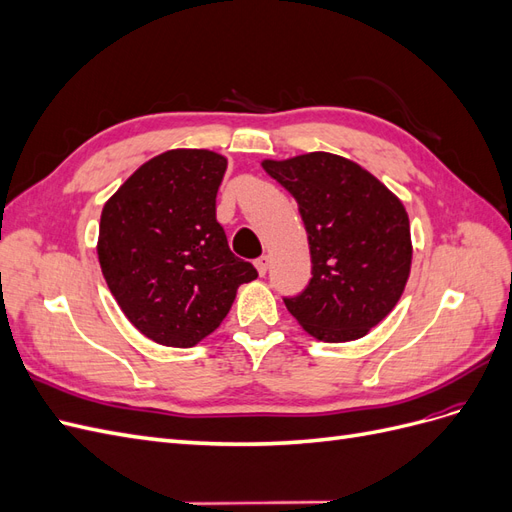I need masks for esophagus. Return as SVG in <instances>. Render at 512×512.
<instances>
[{
	"instance_id": "34e87169",
	"label": "esophagus",
	"mask_w": 512,
	"mask_h": 512,
	"mask_svg": "<svg viewBox=\"0 0 512 512\" xmlns=\"http://www.w3.org/2000/svg\"><path fill=\"white\" fill-rule=\"evenodd\" d=\"M256 269H258V275H267V271H269V256H260L256 260Z\"/></svg>"
}]
</instances>
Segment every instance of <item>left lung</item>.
<instances>
[{
  "label": "left lung",
  "instance_id": "left-lung-1",
  "mask_svg": "<svg viewBox=\"0 0 512 512\" xmlns=\"http://www.w3.org/2000/svg\"><path fill=\"white\" fill-rule=\"evenodd\" d=\"M262 168L294 196L307 230L312 280L288 312L322 342H352L391 314L412 262L401 200L365 168L314 151Z\"/></svg>",
  "mask_w": 512,
  "mask_h": 512
}]
</instances>
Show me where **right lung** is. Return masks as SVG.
Instances as JSON below:
<instances>
[{"label":"right lung","mask_w":512,"mask_h":512,"mask_svg":"<svg viewBox=\"0 0 512 512\" xmlns=\"http://www.w3.org/2000/svg\"><path fill=\"white\" fill-rule=\"evenodd\" d=\"M226 158L173 149L108 198L98 258L121 312L156 344L192 348L220 327L241 284L258 277L215 220Z\"/></svg>","instance_id":"obj_1"}]
</instances>
